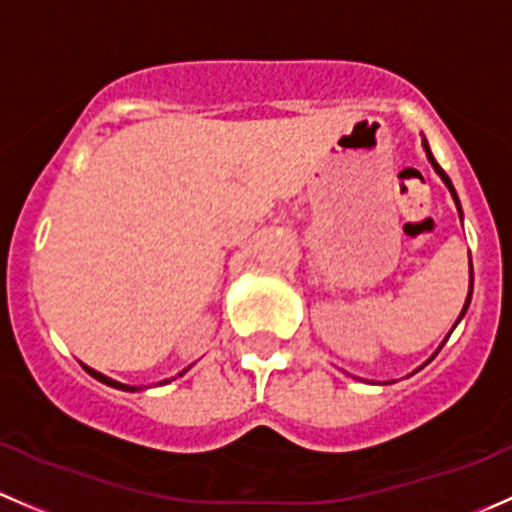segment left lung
I'll list each match as a JSON object with an SVG mask.
<instances>
[{
  "label": "left lung",
  "mask_w": 512,
  "mask_h": 512,
  "mask_svg": "<svg viewBox=\"0 0 512 512\" xmlns=\"http://www.w3.org/2000/svg\"><path fill=\"white\" fill-rule=\"evenodd\" d=\"M424 149H427V157H429V161H432V166H434V169H437V174L441 176V179H444V184H446V186H449L451 196H454L456 206H459V196H456V191H454V186H451L449 176H446V174H444V169H441V166L437 164V159H434V157H432V152H429V147H427V144H424ZM459 213H461V206H459ZM469 301H471V292H469V299H466V306H464V311H461V316H464V314H466V309H469ZM461 316H459V319H461Z\"/></svg>",
  "instance_id": "left-lung-1"
}]
</instances>
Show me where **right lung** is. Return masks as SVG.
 I'll return each mask as SVG.
<instances>
[{
	"mask_svg": "<svg viewBox=\"0 0 512 512\" xmlns=\"http://www.w3.org/2000/svg\"><path fill=\"white\" fill-rule=\"evenodd\" d=\"M85 368V365H83ZM88 370L90 375H93L95 380H100V383H105V385H110V387H117V390H127V392H134V390H139V387H134V385H122V383H117V380H110V378H105V375L102 373H98V370H93V368H85ZM164 383H169V380H164Z\"/></svg>",
	"mask_w": 512,
	"mask_h": 512,
	"instance_id": "right-lung-1",
	"label": "right lung"
}]
</instances>
